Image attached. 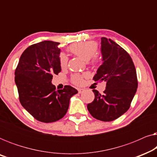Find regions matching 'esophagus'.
<instances>
[{"label":"esophagus","mask_w":157,"mask_h":157,"mask_svg":"<svg viewBox=\"0 0 157 157\" xmlns=\"http://www.w3.org/2000/svg\"><path fill=\"white\" fill-rule=\"evenodd\" d=\"M78 91L79 94H81V93H83V91H84V89H78Z\"/></svg>","instance_id":"34e87169"}]
</instances>
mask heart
Segmentation results:
<instances>
[{"label": "heart", "mask_w": 157, "mask_h": 157, "mask_svg": "<svg viewBox=\"0 0 157 157\" xmlns=\"http://www.w3.org/2000/svg\"><path fill=\"white\" fill-rule=\"evenodd\" d=\"M69 51L85 61H89L92 58L93 63L98 62V58L96 56V53L97 52V45L94 42L82 41L74 44L70 46ZM67 56L65 53H61L59 56V64L61 68H66L67 66ZM83 77L82 75L80 74L74 75L72 76L73 83L76 85H81L83 81Z\"/></svg>", "instance_id": "obj_1"}]
</instances>
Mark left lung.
I'll return each instance as SVG.
<instances>
[{
    "instance_id": "obj_1",
    "label": "left lung",
    "mask_w": 157,
    "mask_h": 157,
    "mask_svg": "<svg viewBox=\"0 0 157 157\" xmlns=\"http://www.w3.org/2000/svg\"><path fill=\"white\" fill-rule=\"evenodd\" d=\"M101 53L102 64L94 80L106 82L104 94L94 89V101L87 109L95 119L111 121L129 109L138 87L136 71L129 54L110 38L102 37Z\"/></svg>"
}]
</instances>
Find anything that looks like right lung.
<instances>
[{"instance_id":"obj_1","label":"right lung","mask_w":157,"mask_h":157,"mask_svg":"<svg viewBox=\"0 0 157 157\" xmlns=\"http://www.w3.org/2000/svg\"><path fill=\"white\" fill-rule=\"evenodd\" d=\"M60 44L44 40L23 51L15 71L19 100L28 112L44 123L56 121L67 112L71 98L78 91L71 86L56 91L51 81L61 72Z\"/></svg>"}]
</instances>
